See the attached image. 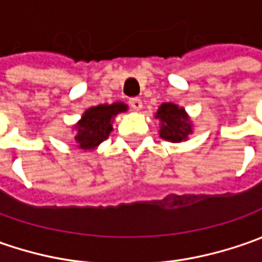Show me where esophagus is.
Returning <instances> with one entry per match:
<instances>
[{
  "mask_svg": "<svg viewBox=\"0 0 262 262\" xmlns=\"http://www.w3.org/2000/svg\"><path fill=\"white\" fill-rule=\"evenodd\" d=\"M129 105H131V107H133L134 111H140V109L143 107V102H141V99H138V97H133V99L129 100Z\"/></svg>",
  "mask_w": 262,
  "mask_h": 262,
  "instance_id": "34e87169",
  "label": "esophagus"
}]
</instances>
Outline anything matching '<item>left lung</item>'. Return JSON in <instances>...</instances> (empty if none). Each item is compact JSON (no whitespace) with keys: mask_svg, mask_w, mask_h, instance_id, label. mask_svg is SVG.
I'll use <instances>...</instances> for the list:
<instances>
[{"mask_svg":"<svg viewBox=\"0 0 262 262\" xmlns=\"http://www.w3.org/2000/svg\"><path fill=\"white\" fill-rule=\"evenodd\" d=\"M156 118L160 119L162 125L159 129V134L163 140L172 143L185 141L188 136L192 133V124L189 121V116L184 107H179L175 103H163L159 106L156 112Z\"/></svg>","mask_w":262,"mask_h":262,"instance_id":"obj_1","label":"left lung"}]
</instances>
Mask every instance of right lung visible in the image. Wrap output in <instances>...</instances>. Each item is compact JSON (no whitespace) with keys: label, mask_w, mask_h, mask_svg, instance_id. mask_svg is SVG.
Returning a JSON list of instances; mask_svg holds the SVG:
<instances>
[{"label":"right lung","mask_w":262,"mask_h":262,"mask_svg":"<svg viewBox=\"0 0 262 262\" xmlns=\"http://www.w3.org/2000/svg\"><path fill=\"white\" fill-rule=\"evenodd\" d=\"M126 109L128 106L122 102H115L112 105H97L87 109L74 126L77 133L74 141L77 146L83 150L96 148L114 129V118L121 112H125Z\"/></svg>","instance_id":"obj_1"}]
</instances>
